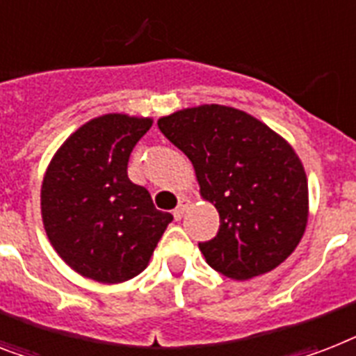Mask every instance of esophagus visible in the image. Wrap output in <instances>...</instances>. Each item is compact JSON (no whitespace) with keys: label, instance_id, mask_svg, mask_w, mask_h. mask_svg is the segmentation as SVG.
Returning a JSON list of instances; mask_svg holds the SVG:
<instances>
[{"label":"esophagus","instance_id":"1","mask_svg":"<svg viewBox=\"0 0 356 356\" xmlns=\"http://www.w3.org/2000/svg\"><path fill=\"white\" fill-rule=\"evenodd\" d=\"M188 207H190V199H188V197H181V199H179L177 208L173 210V218H175L179 221V219H181L184 216V212H186V210H188Z\"/></svg>","mask_w":356,"mask_h":356}]
</instances>
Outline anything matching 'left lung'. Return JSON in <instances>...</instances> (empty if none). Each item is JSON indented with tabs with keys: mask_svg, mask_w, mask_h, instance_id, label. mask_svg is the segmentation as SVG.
<instances>
[{
	"mask_svg": "<svg viewBox=\"0 0 356 356\" xmlns=\"http://www.w3.org/2000/svg\"><path fill=\"white\" fill-rule=\"evenodd\" d=\"M193 164L201 195L218 208L216 238L199 243L213 270L248 280L276 268L305 232L307 177L278 133L239 109L204 104L159 118Z\"/></svg>",
	"mask_w": 356,
	"mask_h": 356,
	"instance_id": "obj_1",
	"label": "left lung"
}]
</instances>
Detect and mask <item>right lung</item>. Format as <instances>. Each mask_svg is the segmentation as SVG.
Here are the masks:
<instances>
[{
  "mask_svg": "<svg viewBox=\"0 0 356 356\" xmlns=\"http://www.w3.org/2000/svg\"><path fill=\"white\" fill-rule=\"evenodd\" d=\"M152 118L109 113L78 128L49 164L42 184L47 238L69 267L100 283L135 278L173 216L153 207L128 177L135 144Z\"/></svg>",
  "mask_w": 356,
  "mask_h": 356,
  "instance_id": "add662e5",
  "label": "right lung"
}]
</instances>
